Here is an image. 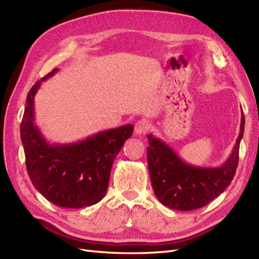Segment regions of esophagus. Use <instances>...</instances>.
<instances>
[{
	"mask_svg": "<svg viewBox=\"0 0 259 259\" xmlns=\"http://www.w3.org/2000/svg\"><path fill=\"white\" fill-rule=\"evenodd\" d=\"M149 130V123L146 120H139L135 124V133L137 135H144Z\"/></svg>",
	"mask_w": 259,
	"mask_h": 259,
	"instance_id": "esophagus-1",
	"label": "esophagus"
}]
</instances>
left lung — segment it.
<instances>
[{"mask_svg":"<svg viewBox=\"0 0 259 259\" xmlns=\"http://www.w3.org/2000/svg\"><path fill=\"white\" fill-rule=\"evenodd\" d=\"M244 123V115H242L240 134L233 151L218 167L189 165L165 143L148 135L149 174L155 197L162 204L171 209L192 210L205 206L223 193L236 175Z\"/></svg>","mask_w":259,"mask_h":259,"instance_id":"1","label":"left lung"}]
</instances>
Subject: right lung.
I'll use <instances>...</instances> for the list:
<instances>
[{
  "instance_id": "add662e5",
  "label": "right lung",
  "mask_w": 259,
  "mask_h": 259,
  "mask_svg": "<svg viewBox=\"0 0 259 259\" xmlns=\"http://www.w3.org/2000/svg\"><path fill=\"white\" fill-rule=\"evenodd\" d=\"M57 70L29 91L20 137L28 175L35 189L55 205L82 208L104 198L112 164L125 140L132 136L133 125L100 132L79 143L49 144L34 123V96L41 83Z\"/></svg>"
}]
</instances>
